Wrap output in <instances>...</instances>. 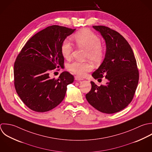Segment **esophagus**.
I'll return each mask as SVG.
<instances>
[{"instance_id": "34e87169", "label": "esophagus", "mask_w": 152, "mask_h": 152, "mask_svg": "<svg viewBox=\"0 0 152 152\" xmlns=\"http://www.w3.org/2000/svg\"><path fill=\"white\" fill-rule=\"evenodd\" d=\"M75 79L76 80H77V81H80V80H83L82 78H81V77L77 76H75Z\"/></svg>"}]
</instances>
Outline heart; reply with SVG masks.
Instances as JSON below:
<instances>
[{
  "label": "heart",
  "instance_id": "b5f03b06",
  "mask_svg": "<svg viewBox=\"0 0 152 152\" xmlns=\"http://www.w3.org/2000/svg\"><path fill=\"white\" fill-rule=\"evenodd\" d=\"M76 44L85 48L87 53L85 56L86 59H89L93 63H99L104 56V50L101 45V41L99 37L95 33L88 29H83L76 33L73 37ZM73 51V47L68 39L64 40L61 46V53L64 58L69 59ZM68 69L73 73L82 76L86 72L92 69V66L88 62L73 61L67 66Z\"/></svg>",
  "mask_w": 152,
  "mask_h": 152
}]
</instances>
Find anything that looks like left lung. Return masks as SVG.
<instances>
[{
	"label": "left lung",
	"instance_id": "1",
	"mask_svg": "<svg viewBox=\"0 0 152 152\" xmlns=\"http://www.w3.org/2000/svg\"><path fill=\"white\" fill-rule=\"evenodd\" d=\"M104 39V59L92 75L95 79L105 77V86L91 81L92 88L86 95L95 109L113 114L125 108L132 101L139 82V70L133 51L127 40L118 32L105 26H93Z\"/></svg>",
	"mask_w": 152,
	"mask_h": 152
}]
</instances>
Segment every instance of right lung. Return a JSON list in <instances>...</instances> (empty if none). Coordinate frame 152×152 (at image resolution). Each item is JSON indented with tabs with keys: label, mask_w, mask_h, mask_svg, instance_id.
<instances>
[{
	"label": "right lung",
	"mask_w": 152,
	"mask_h": 152,
	"mask_svg": "<svg viewBox=\"0 0 152 152\" xmlns=\"http://www.w3.org/2000/svg\"><path fill=\"white\" fill-rule=\"evenodd\" d=\"M72 29L58 25L47 27L25 44L14 64V84L22 102L32 111L44 113L59 105L64 99L67 86L74 81L67 72L58 79L50 77V72L63 67L61 46L72 34Z\"/></svg>",
	"instance_id": "right-lung-1"
}]
</instances>
